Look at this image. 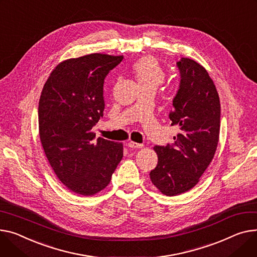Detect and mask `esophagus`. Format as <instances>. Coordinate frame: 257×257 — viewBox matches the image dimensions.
Returning a JSON list of instances; mask_svg holds the SVG:
<instances>
[{
  "mask_svg": "<svg viewBox=\"0 0 257 257\" xmlns=\"http://www.w3.org/2000/svg\"><path fill=\"white\" fill-rule=\"evenodd\" d=\"M128 147L131 148V149H142V148H144V145L134 143V142H129L128 143Z\"/></svg>",
  "mask_w": 257,
  "mask_h": 257,
  "instance_id": "obj_1",
  "label": "esophagus"
}]
</instances>
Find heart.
I'll list each match as a JSON object with an SVG mask.
<instances>
[{
    "mask_svg": "<svg viewBox=\"0 0 257 257\" xmlns=\"http://www.w3.org/2000/svg\"><path fill=\"white\" fill-rule=\"evenodd\" d=\"M132 73L140 89L156 90L165 79V71L152 56H145L132 65Z\"/></svg>",
    "mask_w": 257,
    "mask_h": 257,
    "instance_id": "b5f03b06",
    "label": "heart"
}]
</instances>
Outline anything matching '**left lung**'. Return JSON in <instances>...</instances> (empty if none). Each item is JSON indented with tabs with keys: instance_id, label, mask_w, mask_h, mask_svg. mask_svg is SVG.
Segmentation results:
<instances>
[{
	"instance_id": "left-lung-1",
	"label": "left lung",
	"mask_w": 257,
	"mask_h": 257,
	"mask_svg": "<svg viewBox=\"0 0 257 257\" xmlns=\"http://www.w3.org/2000/svg\"><path fill=\"white\" fill-rule=\"evenodd\" d=\"M181 82L169 118L179 127L172 146L154 147L157 166L150 173L152 183L164 195L176 196L199 182L213 160L220 133V100L206 68L194 60L177 63Z\"/></svg>"
}]
</instances>
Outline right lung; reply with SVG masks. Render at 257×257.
I'll use <instances>...</instances> for the list:
<instances>
[{
    "instance_id": "right-lung-1",
    "label": "right lung",
    "mask_w": 257,
    "mask_h": 257,
    "mask_svg": "<svg viewBox=\"0 0 257 257\" xmlns=\"http://www.w3.org/2000/svg\"><path fill=\"white\" fill-rule=\"evenodd\" d=\"M123 56L91 54L59 63L45 81L38 107L39 136L58 179L70 191L92 196L109 184L123 144L95 140L103 115V83Z\"/></svg>"
}]
</instances>
